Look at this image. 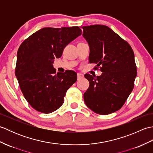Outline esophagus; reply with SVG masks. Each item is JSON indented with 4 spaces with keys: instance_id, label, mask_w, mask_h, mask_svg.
Wrapping results in <instances>:
<instances>
[{
    "instance_id": "1",
    "label": "esophagus",
    "mask_w": 153,
    "mask_h": 153,
    "mask_svg": "<svg viewBox=\"0 0 153 153\" xmlns=\"http://www.w3.org/2000/svg\"><path fill=\"white\" fill-rule=\"evenodd\" d=\"M84 77V75L80 73H77V79H81Z\"/></svg>"
}]
</instances>
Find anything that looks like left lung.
Masks as SVG:
<instances>
[{
    "instance_id": "8db88e82",
    "label": "left lung",
    "mask_w": 153,
    "mask_h": 153,
    "mask_svg": "<svg viewBox=\"0 0 153 153\" xmlns=\"http://www.w3.org/2000/svg\"><path fill=\"white\" fill-rule=\"evenodd\" d=\"M89 47V63L100 67V76L85 75L89 87L83 94L87 107L106 115L122 108L134 87L137 76L134 53L128 42L104 25L82 27Z\"/></svg>"
}]
</instances>
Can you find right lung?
Listing matches in <instances>:
<instances>
[{
	"instance_id": "1",
	"label": "right lung",
	"mask_w": 153,
	"mask_h": 153,
	"mask_svg": "<svg viewBox=\"0 0 153 153\" xmlns=\"http://www.w3.org/2000/svg\"><path fill=\"white\" fill-rule=\"evenodd\" d=\"M82 35L78 27H44L26 39L17 53L15 75L25 99L40 112L51 113L62 105L67 90L77 81L72 70L58 72L54 58Z\"/></svg>"
}]
</instances>
